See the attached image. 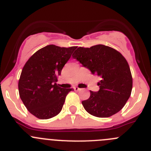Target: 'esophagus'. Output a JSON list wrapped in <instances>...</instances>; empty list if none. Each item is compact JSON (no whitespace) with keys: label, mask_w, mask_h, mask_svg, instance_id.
Instances as JSON below:
<instances>
[{"label":"esophagus","mask_w":151,"mask_h":151,"mask_svg":"<svg viewBox=\"0 0 151 151\" xmlns=\"http://www.w3.org/2000/svg\"><path fill=\"white\" fill-rule=\"evenodd\" d=\"M74 91H79L82 90V88H78V87H74Z\"/></svg>","instance_id":"obj_1"}]
</instances>
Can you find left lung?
Masks as SVG:
<instances>
[{"mask_svg":"<svg viewBox=\"0 0 151 151\" xmlns=\"http://www.w3.org/2000/svg\"><path fill=\"white\" fill-rule=\"evenodd\" d=\"M93 74L101 77L97 92L82 102L86 111L96 117H109L119 112L131 96L133 79L129 65L122 54L104 45L79 47L72 55Z\"/></svg>","mask_w":151,"mask_h":151,"instance_id":"1","label":"left lung"}]
</instances>
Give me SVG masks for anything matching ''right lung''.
Returning a JSON list of instances; mask_svg holds the SVG:
<instances>
[{"label": "right lung", "mask_w": 151, "mask_h": 151, "mask_svg": "<svg viewBox=\"0 0 151 151\" xmlns=\"http://www.w3.org/2000/svg\"><path fill=\"white\" fill-rule=\"evenodd\" d=\"M77 46L49 45L37 51L23 66L18 82L19 94L28 111L40 119L57 116L72 88L57 84L58 76Z\"/></svg>", "instance_id": "obj_1"}]
</instances>
